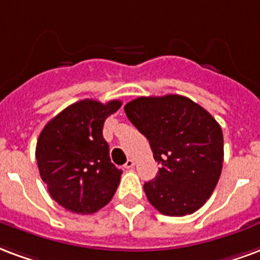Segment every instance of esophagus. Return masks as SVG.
Here are the masks:
<instances>
[{
    "instance_id": "esophagus-1",
    "label": "esophagus",
    "mask_w": 260,
    "mask_h": 260,
    "mask_svg": "<svg viewBox=\"0 0 260 260\" xmlns=\"http://www.w3.org/2000/svg\"><path fill=\"white\" fill-rule=\"evenodd\" d=\"M134 167H135V161H134V159H128V161L125 162V168L126 169L134 168Z\"/></svg>"
}]
</instances>
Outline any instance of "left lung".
<instances>
[{
  "label": "left lung",
  "instance_id": "obj_1",
  "mask_svg": "<svg viewBox=\"0 0 260 260\" xmlns=\"http://www.w3.org/2000/svg\"><path fill=\"white\" fill-rule=\"evenodd\" d=\"M126 117L147 138L161 168L143 189L150 204L168 216L201 208L218 184L223 165L220 125L201 106L180 95L138 98Z\"/></svg>",
  "mask_w": 260,
  "mask_h": 260
}]
</instances>
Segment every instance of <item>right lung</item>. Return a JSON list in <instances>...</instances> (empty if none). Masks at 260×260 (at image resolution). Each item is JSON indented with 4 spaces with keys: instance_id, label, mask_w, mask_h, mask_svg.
<instances>
[{
    "instance_id": "right-lung-1",
    "label": "right lung",
    "mask_w": 260,
    "mask_h": 260,
    "mask_svg": "<svg viewBox=\"0 0 260 260\" xmlns=\"http://www.w3.org/2000/svg\"><path fill=\"white\" fill-rule=\"evenodd\" d=\"M121 105L84 99L41 131L36 147L38 171L52 199L67 211L88 215L113 199L122 171L110 161L103 124Z\"/></svg>"
}]
</instances>
